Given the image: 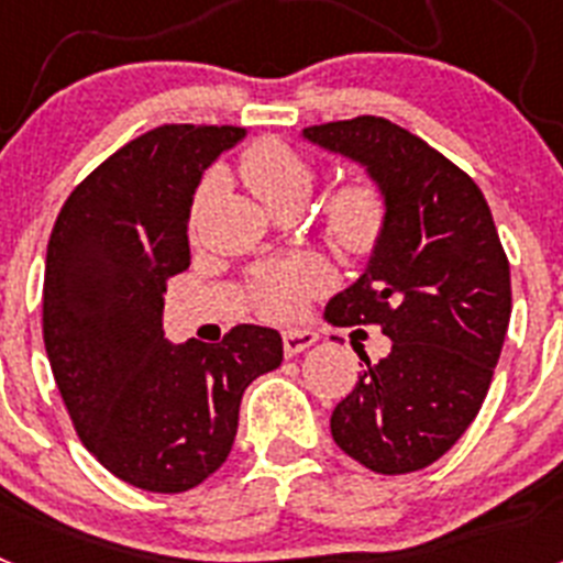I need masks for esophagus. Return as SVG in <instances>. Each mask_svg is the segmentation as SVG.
Here are the masks:
<instances>
[{
  "label": "esophagus",
  "instance_id": "1",
  "mask_svg": "<svg viewBox=\"0 0 563 563\" xmlns=\"http://www.w3.org/2000/svg\"><path fill=\"white\" fill-rule=\"evenodd\" d=\"M316 341H318L316 332H285V355L292 357L298 355V352L310 350Z\"/></svg>",
  "mask_w": 563,
  "mask_h": 563
}]
</instances>
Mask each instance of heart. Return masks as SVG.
<instances>
[{
    "label": "heart",
    "instance_id": "1",
    "mask_svg": "<svg viewBox=\"0 0 563 563\" xmlns=\"http://www.w3.org/2000/svg\"><path fill=\"white\" fill-rule=\"evenodd\" d=\"M242 174L247 186L258 194L267 208L287 200H301L307 206L316 188V168L307 157L282 141H258L242 157ZM208 194V183L194 200V217L200 213ZM327 231L330 239L346 253H369L380 242L386 228V200L372 180L343 183L327 202ZM321 271L310 262H273L253 278V296L258 310L273 321H292L305 312L307 301L321 290Z\"/></svg>",
    "mask_w": 563,
    "mask_h": 563
}]
</instances>
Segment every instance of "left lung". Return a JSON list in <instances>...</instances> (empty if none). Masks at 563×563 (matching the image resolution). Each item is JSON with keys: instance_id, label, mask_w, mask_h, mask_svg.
<instances>
[{"instance_id": "left-lung-1", "label": "left lung", "mask_w": 563, "mask_h": 563, "mask_svg": "<svg viewBox=\"0 0 563 563\" xmlns=\"http://www.w3.org/2000/svg\"><path fill=\"white\" fill-rule=\"evenodd\" d=\"M310 143L361 163L386 200L369 267L327 321L375 324L391 352L366 363L332 411V440L375 474L440 460L479 415L510 324V265L494 217L460 166L386 118L307 126Z\"/></svg>"}]
</instances>
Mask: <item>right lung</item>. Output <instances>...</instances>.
<instances>
[{
  "mask_svg": "<svg viewBox=\"0 0 563 563\" xmlns=\"http://www.w3.org/2000/svg\"><path fill=\"white\" fill-rule=\"evenodd\" d=\"M239 126L166 123L118 148L58 213L44 265V346L87 451L152 494H183L228 460L239 402L282 363V335L239 324L220 343L163 335L166 282L191 262L202 172Z\"/></svg>",
  "mask_w": 563,
  "mask_h": 563,
  "instance_id": "right-lung-1",
  "label": "right lung"
}]
</instances>
